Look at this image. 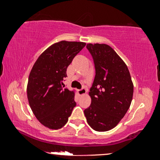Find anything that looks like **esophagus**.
I'll use <instances>...</instances> for the list:
<instances>
[{"label":"esophagus","instance_id":"1","mask_svg":"<svg viewBox=\"0 0 160 160\" xmlns=\"http://www.w3.org/2000/svg\"><path fill=\"white\" fill-rule=\"evenodd\" d=\"M78 93H79L80 95H83V94H85L87 93V90L85 88H83L81 90H78Z\"/></svg>","mask_w":160,"mask_h":160}]
</instances>
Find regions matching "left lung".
<instances>
[{"label": "left lung", "instance_id": "1", "mask_svg": "<svg viewBox=\"0 0 160 160\" xmlns=\"http://www.w3.org/2000/svg\"><path fill=\"white\" fill-rule=\"evenodd\" d=\"M92 56L95 77L89 92L92 102L84 111L88 123L94 131L114 128L128 110L133 84L128 67L116 51L104 44H88Z\"/></svg>", "mask_w": 160, "mask_h": 160}]
</instances>
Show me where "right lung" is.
Returning <instances> with one entry per match:
<instances>
[{"instance_id": "1", "label": "right lung", "mask_w": 160, "mask_h": 160, "mask_svg": "<svg viewBox=\"0 0 160 160\" xmlns=\"http://www.w3.org/2000/svg\"><path fill=\"white\" fill-rule=\"evenodd\" d=\"M86 43L61 41L50 46L35 62L29 73L27 93L32 112L42 125L61 128L76 106L74 91L64 87L66 70Z\"/></svg>"}]
</instances>
